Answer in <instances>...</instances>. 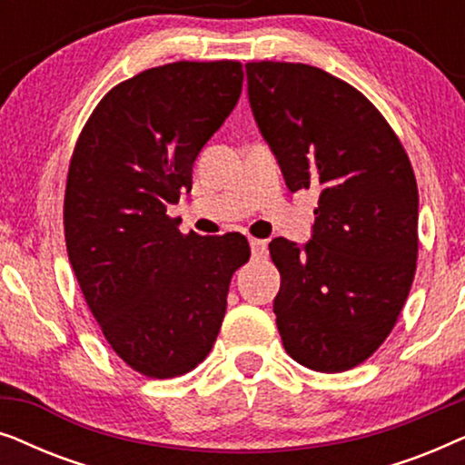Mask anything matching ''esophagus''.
Here are the masks:
<instances>
[{"label":"esophagus","instance_id":"obj_1","mask_svg":"<svg viewBox=\"0 0 465 465\" xmlns=\"http://www.w3.org/2000/svg\"><path fill=\"white\" fill-rule=\"evenodd\" d=\"M250 245H252V253L256 258H262L266 256V241L264 239H250Z\"/></svg>","mask_w":465,"mask_h":465}]
</instances>
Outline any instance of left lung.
Returning a JSON list of instances; mask_svg holds the SVG:
<instances>
[{
	"label": "left lung",
	"instance_id": "left-lung-1",
	"mask_svg": "<svg viewBox=\"0 0 465 465\" xmlns=\"http://www.w3.org/2000/svg\"><path fill=\"white\" fill-rule=\"evenodd\" d=\"M247 94L285 186L320 190L313 237L269 243L272 304L298 364L342 372L396 326L417 269L419 193L409 154L377 107L304 63H247Z\"/></svg>",
	"mask_w": 465,
	"mask_h": 465
}]
</instances>
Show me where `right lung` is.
Instances as JSON below:
<instances>
[{
  "label": "right lung",
  "mask_w": 465,
  "mask_h": 465,
  "mask_svg": "<svg viewBox=\"0 0 465 465\" xmlns=\"http://www.w3.org/2000/svg\"><path fill=\"white\" fill-rule=\"evenodd\" d=\"M243 86L239 61H177L120 82L86 120L69 163L67 256L101 332L150 379L201 364L218 339L243 234L180 232L167 205Z\"/></svg>",
  "instance_id": "right-lung-1"
}]
</instances>
